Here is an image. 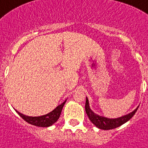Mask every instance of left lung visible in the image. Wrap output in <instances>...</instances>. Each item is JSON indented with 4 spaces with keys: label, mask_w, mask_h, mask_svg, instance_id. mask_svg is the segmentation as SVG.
<instances>
[{
    "label": "left lung",
    "mask_w": 148,
    "mask_h": 148,
    "mask_svg": "<svg viewBox=\"0 0 148 148\" xmlns=\"http://www.w3.org/2000/svg\"><path fill=\"white\" fill-rule=\"evenodd\" d=\"M138 106L132 111V112L130 113V114L124 115V116H120L118 118H108L105 116H100L99 114H95L91 110L90 107H89V100H88L87 97L86 99V105H85V110L86 113L87 114L88 117L89 118L90 121L94 125L99 129L104 130H113L115 128H117L120 126L121 125L124 124L127 121L130 120V119L134 116V114L137 111Z\"/></svg>",
    "instance_id": "1"
}]
</instances>
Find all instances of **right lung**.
I'll list each match as a JSON object with an SVG mask.
<instances>
[{
    "mask_svg": "<svg viewBox=\"0 0 148 148\" xmlns=\"http://www.w3.org/2000/svg\"><path fill=\"white\" fill-rule=\"evenodd\" d=\"M66 102V100L61 105H58L53 110H52L49 114H45V115H42L39 116H26L24 114H21L18 110H15L18 113V114L22 117L24 120L28 123L34 125L36 126H39V127H49L52 126L53 124L55 123L57 120H59V116L61 115V112L62 110L64 105Z\"/></svg>",
    "mask_w": 148,
    "mask_h": 148,
    "instance_id": "obj_1",
    "label": "right lung"
}]
</instances>
